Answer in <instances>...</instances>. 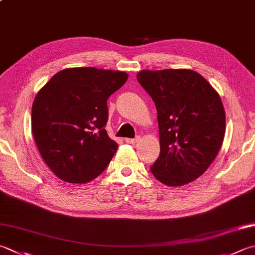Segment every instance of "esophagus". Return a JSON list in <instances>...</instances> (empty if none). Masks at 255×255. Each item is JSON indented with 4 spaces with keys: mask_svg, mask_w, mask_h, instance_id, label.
I'll return each instance as SVG.
<instances>
[{
    "mask_svg": "<svg viewBox=\"0 0 255 255\" xmlns=\"http://www.w3.org/2000/svg\"><path fill=\"white\" fill-rule=\"evenodd\" d=\"M138 140H139V137H136V138H126V139H125V141H126L127 143H131V144L136 143Z\"/></svg>",
    "mask_w": 255,
    "mask_h": 255,
    "instance_id": "obj_1",
    "label": "esophagus"
}]
</instances>
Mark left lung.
<instances>
[{
	"mask_svg": "<svg viewBox=\"0 0 255 255\" xmlns=\"http://www.w3.org/2000/svg\"><path fill=\"white\" fill-rule=\"evenodd\" d=\"M137 79L158 114L160 154L150 167L151 173L169 187L194 181L222 146L226 113L220 96L191 69H143Z\"/></svg>",
	"mask_w": 255,
	"mask_h": 255,
	"instance_id": "8db88e82",
	"label": "left lung"
}]
</instances>
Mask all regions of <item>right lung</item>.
Returning <instances> with one entry per match:
<instances>
[{"mask_svg": "<svg viewBox=\"0 0 255 255\" xmlns=\"http://www.w3.org/2000/svg\"><path fill=\"white\" fill-rule=\"evenodd\" d=\"M128 79L125 72L65 68L39 89L32 132L43 160L61 180L86 183L111 162L117 142L108 137L107 99Z\"/></svg>", "mask_w": 255, "mask_h": 255, "instance_id": "1", "label": "right lung"}]
</instances>
